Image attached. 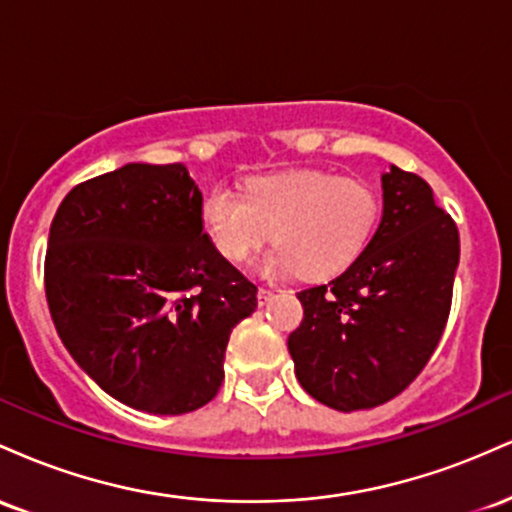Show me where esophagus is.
<instances>
[{
	"label": "esophagus",
	"instance_id": "obj_1",
	"mask_svg": "<svg viewBox=\"0 0 512 512\" xmlns=\"http://www.w3.org/2000/svg\"><path fill=\"white\" fill-rule=\"evenodd\" d=\"M272 298H274L272 289H264V286H262V289L257 291V303H260V305H267L269 301H272Z\"/></svg>",
	"mask_w": 512,
	"mask_h": 512
}]
</instances>
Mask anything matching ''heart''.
I'll return each instance as SVG.
<instances>
[{
  "instance_id": "b5f03b06",
  "label": "heart",
  "mask_w": 512,
  "mask_h": 512,
  "mask_svg": "<svg viewBox=\"0 0 512 512\" xmlns=\"http://www.w3.org/2000/svg\"><path fill=\"white\" fill-rule=\"evenodd\" d=\"M202 226L231 262H248L274 236L269 274L325 279L366 250L383 216V197L368 180L330 170H289L252 178L243 192L214 185L202 199Z\"/></svg>"
}]
</instances>
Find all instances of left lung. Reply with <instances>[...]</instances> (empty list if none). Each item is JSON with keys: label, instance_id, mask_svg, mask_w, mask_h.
<instances>
[{"label": "left lung", "instance_id": "1", "mask_svg": "<svg viewBox=\"0 0 512 512\" xmlns=\"http://www.w3.org/2000/svg\"><path fill=\"white\" fill-rule=\"evenodd\" d=\"M457 262L460 233L428 182L390 166L366 250L337 279L298 293L303 322L289 354L303 390L337 411L407 390L443 337Z\"/></svg>", "mask_w": 512, "mask_h": 512}]
</instances>
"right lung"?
<instances>
[{"label": "right lung", "mask_w": 512, "mask_h": 512, "mask_svg": "<svg viewBox=\"0 0 512 512\" xmlns=\"http://www.w3.org/2000/svg\"><path fill=\"white\" fill-rule=\"evenodd\" d=\"M182 163H127L76 185L50 226L45 296L62 344L101 390L146 414L211 402L257 286L202 226Z\"/></svg>", "instance_id": "add662e5"}]
</instances>
